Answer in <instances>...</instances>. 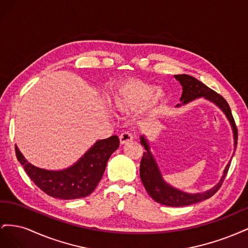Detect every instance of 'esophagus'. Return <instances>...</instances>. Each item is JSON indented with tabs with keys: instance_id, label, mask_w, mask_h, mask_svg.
<instances>
[{
	"instance_id": "34e87169",
	"label": "esophagus",
	"mask_w": 248,
	"mask_h": 248,
	"mask_svg": "<svg viewBox=\"0 0 248 248\" xmlns=\"http://www.w3.org/2000/svg\"><path fill=\"white\" fill-rule=\"evenodd\" d=\"M133 140V136L129 132H123L121 136H120V142H121L122 145L127 144V142H129Z\"/></svg>"
}]
</instances>
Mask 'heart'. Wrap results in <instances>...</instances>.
Returning a JSON list of instances; mask_svg holds the SVG:
<instances>
[{
  "label": "heart",
  "mask_w": 248,
  "mask_h": 248,
  "mask_svg": "<svg viewBox=\"0 0 248 248\" xmlns=\"http://www.w3.org/2000/svg\"><path fill=\"white\" fill-rule=\"evenodd\" d=\"M167 94L162 89L147 82L130 79L120 85L111 96L114 108L121 112H132L140 108L139 119L148 121L159 114Z\"/></svg>",
  "instance_id": "obj_1"
}]
</instances>
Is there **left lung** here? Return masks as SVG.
Returning <instances> with one entry per match:
<instances>
[{
  "label": "left lung",
  "mask_w": 248,
  "mask_h": 248,
  "mask_svg": "<svg viewBox=\"0 0 248 248\" xmlns=\"http://www.w3.org/2000/svg\"><path fill=\"white\" fill-rule=\"evenodd\" d=\"M175 78L180 82V85L182 86V95L181 98H180L181 103L177 104V108L184 106V104L189 103L198 98H204L210 102L214 103L215 106L217 108H219L223 114L226 115L232 130V138H234V152H232V156H234L238 138L237 127L234 121V118L232 116L231 108L226 99L219 94H217L215 91H213V90L209 89L207 86H205L197 78L188 76V74H178V76H175ZM140 144L144 146L146 150L144 152V155L141 157L140 167V176L141 182L144 184L149 196L155 202H159L161 205H166L170 207L188 206L211 198L213 194L220 188L231 164V161H229L227 167L224 168L223 174L219 180V182L215 186H213L212 188H210L209 190L204 192L189 193L180 190L176 188V187L169 184L168 182H166V180L162 177L158 164H157L151 150H150L149 140L144 134L140 136Z\"/></svg>",
  "instance_id": "1"
}]
</instances>
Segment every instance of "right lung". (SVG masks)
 I'll use <instances>...</instances> for the list:
<instances>
[{"instance_id": "add662e5", "label": "right lung", "mask_w": 248, "mask_h": 248, "mask_svg": "<svg viewBox=\"0 0 248 248\" xmlns=\"http://www.w3.org/2000/svg\"><path fill=\"white\" fill-rule=\"evenodd\" d=\"M117 136L98 140L72 166L63 170H46L29 162L16 145L17 160L32 181L48 196L76 200L91 194L101 180L110 155L119 148Z\"/></svg>"}]
</instances>
